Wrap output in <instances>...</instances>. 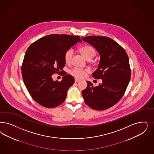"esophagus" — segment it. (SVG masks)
I'll list each match as a JSON object with an SVG mask.
<instances>
[{
  "label": "esophagus",
  "instance_id": "1",
  "mask_svg": "<svg viewBox=\"0 0 154 154\" xmlns=\"http://www.w3.org/2000/svg\"><path fill=\"white\" fill-rule=\"evenodd\" d=\"M74 81H75V82H80L81 80L78 79H75Z\"/></svg>",
  "mask_w": 154,
  "mask_h": 154
}]
</instances>
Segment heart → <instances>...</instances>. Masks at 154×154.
<instances>
[{
    "label": "heart",
    "mask_w": 154,
    "mask_h": 154,
    "mask_svg": "<svg viewBox=\"0 0 154 154\" xmlns=\"http://www.w3.org/2000/svg\"><path fill=\"white\" fill-rule=\"evenodd\" d=\"M80 52L86 60H91L95 56L96 54V50L90 46H85L81 48ZM73 53L74 51L72 49H69L65 53L64 59L66 63L68 64L71 62ZM88 72V70L87 69H81L77 67L74 68L70 72L71 74L73 76L79 79H82L85 77Z\"/></svg>",
    "instance_id": "b5f03b06"
}]
</instances>
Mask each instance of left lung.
Returning a JSON list of instances; mask_svg holds the SVG:
<instances>
[{
  "label": "left lung",
  "mask_w": 154,
  "mask_h": 154,
  "mask_svg": "<svg viewBox=\"0 0 154 154\" xmlns=\"http://www.w3.org/2000/svg\"><path fill=\"white\" fill-rule=\"evenodd\" d=\"M96 48L100 56L97 69L92 73L102 84L94 87L89 81L82 95L87 105L97 110H103L116 105L126 90L131 77L127 53L111 38L99 36L82 37Z\"/></svg>",
  "instance_id": "left-lung-1"
}]
</instances>
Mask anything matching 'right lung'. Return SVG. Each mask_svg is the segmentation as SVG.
I'll use <instances>...</instances> for the list:
<instances>
[{
	"label": "right lung",
	"instance_id": "right-lung-1",
	"mask_svg": "<svg viewBox=\"0 0 154 154\" xmlns=\"http://www.w3.org/2000/svg\"><path fill=\"white\" fill-rule=\"evenodd\" d=\"M79 36L52 34L42 37L27 49L21 66L24 84L33 100L42 106L52 108L64 102L67 91L74 83L66 74L60 82L52 75L63 70L65 53L77 42Z\"/></svg>",
	"mask_w": 154,
	"mask_h": 154
}]
</instances>
